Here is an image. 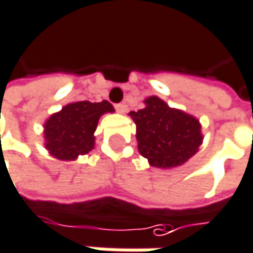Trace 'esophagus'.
<instances>
[{"instance_id": "1", "label": "esophagus", "mask_w": 253, "mask_h": 253, "mask_svg": "<svg viewBox=\"0 0 253 253\" xmlns=\"http://www.w3.org/2000/svg\"><path fill=\"white\" fill-rule=\"evenodd\" d=\"M116 110H117L119 113H122V114H123V113H126L127 111V105L125 104V102H122V104H117V105H116Z\"/></svg>"}]
</instances>
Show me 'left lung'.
Segmentation results:
<instances>
[{
  "mask_svg": "<svg viewBox=\"0 0 253 253\" xmlns=\"http://www.w3.org/2000/svg\"><path fill=\"white\" fill-rule=\"evenodd\" d=\"M143 104L142 110L128 113L136 125L139 154L157 169L183 166L202 145L199 120L158 96H148Z\"/></svg>",
  "mask_w": 253,
  "mask_h": 253,
  "instance_id": "obj_1",
  "label": "left lung"
}]
</instances>
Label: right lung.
Wrapping results in <instances>:
<instances>
[{"instance_id": "1", "label": "right lung", "mask_w": 253, "mask_h": 253, "mask_svg": "<svg viewBox=\"0 0 253 253\" xmlns=\"http://www.w3.org/2000/svg\"><path fill=\"white\" fill-rule=\"evenodd\" d=\"M114 113L108 101H76L64 105L43 123V139L48 152L61 161H75L95 146V130L101 116Z\"/></svg>"}]
</instances>
